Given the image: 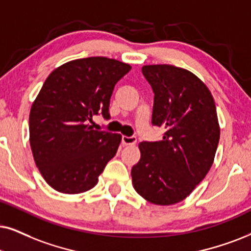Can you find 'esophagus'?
I'll return each instance as SVG.
<instances>
[{
	"label": "esophagus",
	"instance_id": "1",
	"mask_svg": "<svg viewBox=\"0 0 251 251\" xmlns=\"http://www.w3.org/2000/svg\"><path fill=\"white\" fill-rule=\"evenodd\" d=\"M122 142H123V145H125V146L135 145V144H136V138H135V136H126V135H123Z\"/></svg>",
	"mask_w": 251,
	"mask_h": 251
}]
</instances>
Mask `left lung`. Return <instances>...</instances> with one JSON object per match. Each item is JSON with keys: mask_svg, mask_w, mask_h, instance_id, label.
<instances>
[{"mask_svg": "<svg viewBox=\"0 0 251 251\" xmlns=\"http://www.w3.org/2000/svg\"><path fill=\"white\" fill-rule=\"evenodd\" d=\"M142 74L154 91L151 124L163 139L140 142V161L131 175L135 191L155 205L184 201L213 164L219 139L210 89L193 73L171 65H147Z\"/></svg>", "mask_w": 251, "mask_h": 251, "instance_id": "1", "label": "left lung"}]
</instances>
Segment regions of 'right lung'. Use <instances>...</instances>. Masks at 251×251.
I'll list each match as a JSON object with an SVG mask.
<instances>
[{"instance_id":"obj_1","label":"right lung","mask_w":251,"mask_h":251,"mask_svg":"<svg viewBox=\"0 0 251 251\" xmlns=\"http://www.w3.org/2000/svg\"><path fill=\"white\" fill-rule=\"evenodd\" d=\"M128 63L105 56L66 62L47 76L28 119L34 162L50 188L76 195L93 189L122 141L93 129L94 116L110 118V98Z\"/></svg>"}]
</instances>
